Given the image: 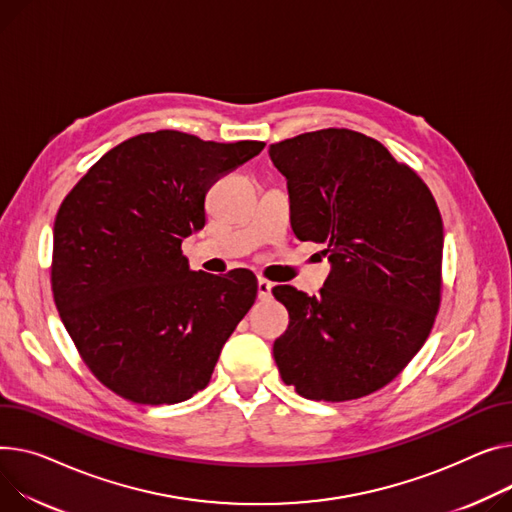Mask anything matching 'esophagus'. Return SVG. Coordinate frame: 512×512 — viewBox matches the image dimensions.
<instances>
[{
    "mask_svg": "<svg viewBox=\"0 0 512 512\" xmlns=\"http://www.w3.org/2000/svg\"><path fill=\"white\" fill-rule=\"evenodd\" d=\"M271 288H274V284H271V282L265 280V278H259V280H257V294H259V300L271 298Z\"/></svg>",
    "mask_w": 512,
    "mask_h": 512,
    "instance_id": "1",
    "label": "esophagus"
}]
</instances>
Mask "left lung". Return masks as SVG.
<instances>
[{
	"label": "left lung",
	"instance_id": "1",
	"mask_svg": "<svg viewBox=\"0 0 512 512\" xmlns=\"http://www.w3.org/2000/svg\"><path fill=\"white\" fill-rule=\"evenodd\" d=\"M300 241L325 243L319 296L276 286L290 325L274 344L282 381L315 401L389 385L424 346L442 288V218L426 183L377 140L321 129L269 146Z\"/></svg>",
	"mask_w": 512,
	"mask_h": 512
}]
</instances>
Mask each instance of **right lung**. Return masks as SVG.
Segmentation results:
<instances>
[{"mask_svg": "<svg viewBox=\"0 0 512 512\" xmlns=\"http://www.w3.org/2000/svg\"><path fill=\"white\" fill-rule=\"evenodd\" d=\"M265 148L162 129L102 156L65 195L51 288L94 377L127 401L179 403L206 389L257 280L191 271L183 238L206 226V193Z\"/></svg>", "mask_w": 512, "mask_h": 512, "instance_id": "right-lung-1", "label": "right lung"}]
</instances>
